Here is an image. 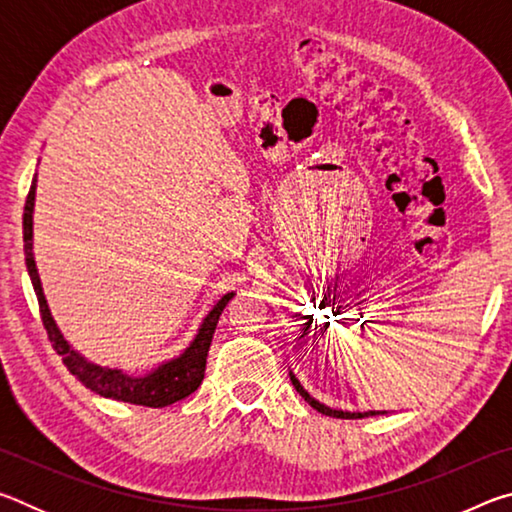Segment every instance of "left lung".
<instances>
[{
	"label": "left lung",
	"mask_w": 512,
	"mask_h": 512,
	"mask_svg": "<svg viewBox=\"0 0 512 512\" xmlns=\"http://www.w3.org/2000/svg\"><path fill=\"white\" fill-rule=\"evenodd\" d=\"M291 375V384L296 386V391L305 397V402L309 404V406H314V409L318 411V413H323V415H332V418H343V420H359V418H368V415H379V413H384V411H363V413H352V411H339V409H329V406H325V404H320L318 400H314V397H311L305 388H302V384L300 381L296 379V375H293V372H289Z\"/></svg>",
	"instance_id": "8db88e82"
}]
</instances>
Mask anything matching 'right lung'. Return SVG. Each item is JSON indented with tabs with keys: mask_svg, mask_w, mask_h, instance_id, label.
<instances>
[{
	"mask_svg": "<svg viewBox=\"0 0 512 512\" xmlns=\"http://www.w3.org/2000/svg\"><path fill=\"white\" fill-rule=\"evenodd\" d=\"M36 183L38 178H33L27 205H24V255H27V271L31 275V284L38 296L42 325L47 329V336L51 345H54V350L63 357L67 370L72 372L85 388H90V391L97 395L110 397V400L117 402H131L162 409V406L185 400L187 395H192L196 388L201 386V381L205 377L207 352H210L216 323H219L221 311L235 293H225V296L210 309V314L203 318L201 327H198L194 341L187 345L183 354H178L176 359L160 363L158 368L146 372V375H128V372L121 368H108L88 361L65 341L63 334H60L56 320L51 318L45 293H42L36 259H33V205H36Z\"/></svg>",
	"mask_w": 512,
	"mask_h": 512,
	"instance_id": "add662e5",
	"label": "right lung"
}]
</instances>
